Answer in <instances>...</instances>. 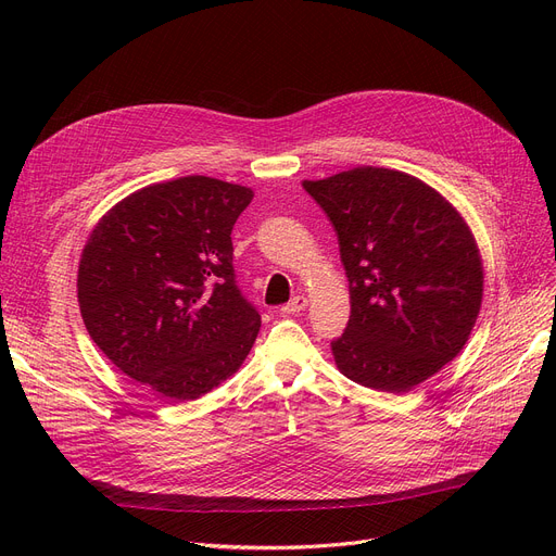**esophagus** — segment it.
<instances>
[{
  "label": "esophagus",
  "instance_id": "obj_1",
  "mask_svg": "<svg viewBox=\"0 0 556 556\" xmlns=\"http://www.w3.org/2000/svg\"><path fill=\"white\" fill-rule=\"evenodd\" d=\"M306 306H308V300H306L304 295H295L281 311H283L286 315H295V313H302Z\"/></svg>",
  "mask_w": 556,
  "mask_h": 556
}]
</instances>
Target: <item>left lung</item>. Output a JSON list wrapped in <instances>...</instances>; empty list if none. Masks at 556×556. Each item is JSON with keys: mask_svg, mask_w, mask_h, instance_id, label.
Wrapping results in <instances>:
<instances>
[{"mask_svg": "<svg viewBox=\"0 0 556 556\" xmlns=\"http://www.w3.org/2000/svg\"><path fill=\"white\" fill-rule=\"evenodd\" d=\"M304 189L336 227L352 315L331 342L338 369L407 392L453 361L482 304V261L453 204L413 175L358 166Z\"/></svg>", "mask_w": 556, "mask_h": 556, "instance_id": "obj_1", "label": "left lung"}]
</instances>
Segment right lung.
<instances>
[{
  "instance_id": "obj_1",
  "label": "right lung",
  "mask_w": 556,
  "mask_h": 556,
  "mask_svg": "<svg viewBox=\"0 0 556 556\" xmlns=\"http://www.w3.org/2000/svg\"><path fill=\"white\" fill-rule=\"evenodd\" d=\"M252 189L204 175L151 185L97 223L78 266L87 333L126 376L173 401L241 367L261 315L233 275L231 227Z\"/></svg>"
}]
</instances>
